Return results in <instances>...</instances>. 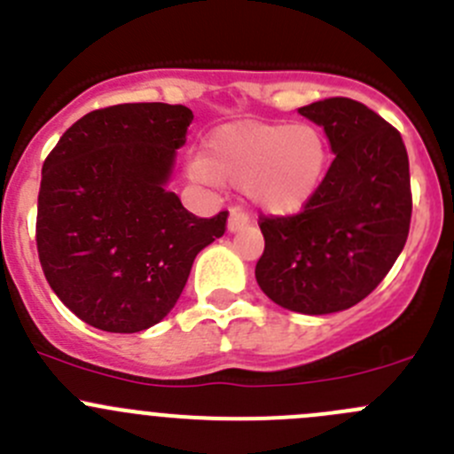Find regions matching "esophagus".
I'll return each mask as SVG.
<instances>
[{
    "label": "esophagus",
    "mask_w": 454,
    "mask_h": 454,
    "mask_svg": "<svg viewBox=\"0 0 454 454\" xmlns=\"http://www.w3.org/2000/svg\"><path fill=\"white\" fill-rule=\"evenodd\" d=\"M247 223H249V218H247L245 214H240V212H236V209H231V216H229V221H227V231L229 233L242 231V229L247 227Z\"/></svg>",
    "instance_id": "obj_1"
}]
</instances>
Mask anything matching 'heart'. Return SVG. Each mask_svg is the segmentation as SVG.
<instances>
[{
    "label": "heart",
    "instance_id": "1",
    "mask_svg": "<svg viewBox=\"0 0 454 454\" xmlns=\"http://www.w3.org/2000/svg\"><path fill=\"white\" fill-rule=\"evenodd\" d=\"M329 169L325 134L307 123L236 121L207 141V156H192L187 174L200 185L240 187L260 214L289 218L316 200Z\"/></svg>",
    "mask_w": 454,
    "mask_h": 454
}]
</instances>
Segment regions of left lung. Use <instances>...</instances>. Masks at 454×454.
I'll return each instance as SVG.
<instances>
[{"instance_id": "left-lung-1", "label": "left lung", "mask_w": 454, "mask_h": 454, "mask_svg": "<svg viewBox=\"0 0 454 454\" xmlns=\"http://www.w3.org/2000/svg\"><path fill=\"white\" fill-rule=\"evenodd\" d=\"M335 154L316 200L298 216L262 218L255 280L269 300L304 316L351 309L384 280L411 227V174L402 137L353 98L300 107Z\"/></svg>"}]
</instances>
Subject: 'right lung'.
Here are the masks:
<instances>
[{
    "mask_svg": "<svg viewBox=\"0 0 454 454\" xmlns=\"http://www.w3.org/2000/svg\"><path fill=\"white\" fill-rule=\"evenodd\" d=\"M192 121L190 107L169 103L94 110L43 163L39 262L57 298L94 329L159 325L199 251L225 233L227 212L199 218L168 190Z\"/></svg>",
    "mask_w": 454,
    "mask_h": 454,
    "instance_id": "1",
    "label": "right lung"
}]
</instances>
